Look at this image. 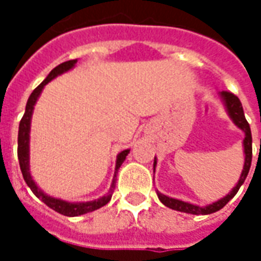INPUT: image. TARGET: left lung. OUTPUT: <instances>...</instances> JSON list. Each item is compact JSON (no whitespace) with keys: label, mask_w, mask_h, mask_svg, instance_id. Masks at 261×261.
Wrapping results in <instances>:
<instances>
[{"label":"left lung","mask_w":261,"mask_h":261,"mask_svg":"<svg viewBox=\"0 0 261 261\" xmlns=\"http://www.w3.org/2000/svg\"><path fill=\"white\" fill-rule=\"evenodd\" d=\"M219 97L224 103L225 110L229 116V119L233 121V124L245 133V138H243V152H245V164H243V170H242L241 177L236 183V186L230 190L228 194L222 198H219L217 201L211 202L208 205H204V207H200L197 204H192V202L183 201V200H177V198H173V197L165 196L162 193H159L156 190V194H158V198L161 200V202L166 205V207L172 208V210H176V211H180V213L186 214H194V215H208V214H213L219 211L221 208H224L228 202H229L230 198H233L235 194L238 193V190L241 189V186L245 183L247 177V173H249V169H250V165H252V131H250V125L247 123L246 117H245V113H243V108H242V103L239 100V97L235 96L233 93L230 92H219ZM155 166H156V156L153 159V172H155Z\"/></svg>","instance_id":"1"}]
</instances>
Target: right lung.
Here are the masks:
<instances>
[{"instance_id":"right-lung-1","label":"right lung","mask_w":261,"mask_h":261,"mask_svg":"<svg viewBox=\"0 0 261 261\" xmlns=\"http://www.w3.org/2000/svg\"><path fill=\"white\" fill-rule=\"evenodd\" d=\"M78 60H69V61H65L63 64L57 65L56 68L51 69V72L47 75V78L43 81L40 85L37 86L35 91L32 92L31 96L28 99V103H26L25 114L20 120L19 123V131H18V159H19L20 170H22V175H23V179H25L26 185L31 187V190L33 192V194L40 198L47 207H50L54 211L63 214L65 217H78V215H84V214L92 213L95 210H99L103 205H106L110 198H112V194H113L114 183H116V173L117 170L121 166V164L124 162L125 156L128 155L130 149H124L121 151L117 155L116 158V169H114V177L113 181H112V186H110V190L106 196L100 197L97 200H92V201H85V202H69L65 201V200H61V198H57V197L48 196L47 193H44L37 186L36 181L33 180L31 173V165H29V152H31V148H29V142H31V121H32V114H33V109H35V105H36L37 99L40 96V93L44 89V86L47 85L50 81H53L54 78H57L59 75L64 74L69 69H72L76 64Z\"/></svg>"}]
</instances>
